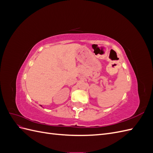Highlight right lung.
<instances>
[{"label":"right lung","instance_id":"1","mask_svg":"<svg viewBox=\"0 0 153 153\" xmlns=\"http://www.w3.org/2000/svg\"><path fill=\"white\" fill-rule=\"evenodd\" d=\"M40 106H41V105H40Z\"/></svg>","mask_w":153,"mask_h":153}]
</instances>
